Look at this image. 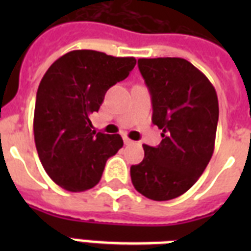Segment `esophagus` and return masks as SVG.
<instances>
[{"mask_svg": "<svg viewBox=\"0 0 251 251\" xmlns=\"http://www.w3.org/2000/svg\"><path fill=\"white\" fill-rule=\"evenodd\" d=\"M124 142H125L126 146L134 145V141H131V139H130V138H127V137H124Z\"/></svg>", "mask_w": 251, "mask_h": 251, "instance_id": "esophagus-1", "label": "esophagus"}]
</instances>
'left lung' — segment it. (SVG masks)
Returning <instances> with one entry per match:
<instances>
[{"instance_id":"obj_1","label":"left lung","mask_w":251,"mask_h":251,"mask_svg":"<svg viewBox=\"0 0 251 251\" xmlns=\"http://www.w3.org/2000/svg\"><path fill=\"white\" fill-rule=\"evenodd\" d=\"M138 66L152 99V122L163 130L157 147L143 145L145 159L131 165L135 190L152 201L186 193L214 153L218 95L208 78L178 57L139 58Z\"/></svg>"}]
</instances>
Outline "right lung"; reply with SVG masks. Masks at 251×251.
<instances>
[{
  "label": "right lung",
  "mask_w": 251,
  "mask_h": 251,
  "mask_svg": "<svg viewBox=\"0 0 251 251\" xmlns=\"http://www.w3.org/2000/svg\"><path fill=\"white\" fill-rule=\"evenodd\" d=\"M135 64L134 57L79 49L61 56L43 76L33 114L35 145L47 175L65 190L98 185L106 160L124 146L120 134L92 130L90 114Z\"/></svg>",
  "instance_id": "1"
}]
</instances>
